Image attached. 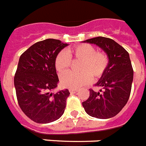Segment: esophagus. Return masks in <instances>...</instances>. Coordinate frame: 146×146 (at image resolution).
<instances>
[{
    "instance_id": "1",
    "label": "esophagus",
    "mask_w": 146,
    "mask_h": 146,
    "mask_svg": "<svg viewBox=\"0 0 146 146\" xmlns=\"http://www.w3.org/2000/svg\"><path fill=\"white\" fill-rule=\"evenodd\" d=\"M78 91V90H77V89H70V90H69V92H70L71 93H76Z\"/></svg>"
}]
</instances>
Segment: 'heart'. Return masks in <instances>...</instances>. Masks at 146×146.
<instances>
[{"label": "heart", "instance_id": "heart-1", "mask_svg": "<svg viewBox=\"0 0 146 146\" xmlns=\"http://www.w3.org/2000/svg\"><path fill=\"white\" fill-rule=\"evenodd\" d=\"M74 61H80L78 66L80 73L68 72L62 75L60 80L64 87L76 89L87 85L93 79H98L104 74L109 63L107 54L96 51L92 45L80 44L69 48L67 52L61 50L54 60V66L58 74H62L68 70Z\"/></svg>", "mask_w": 146, "mask_h": 146}]
</instances>
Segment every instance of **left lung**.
<instances>
[{
    "label": "left lung",
    "instance_id": "obj_1",
    "mask_svg": "<svg viewBox=\"0 0 146 146\" xmlns=\"http://www.w3.org/2000/svg\"><path fill=\"white\" fill-rule=\"evenodd\" d=\"M84 42L95 44L107 54L108 68L96 86L104 90H90V97L82 103L88 115L97 119H110L117 115L129 99L133 70L127 50L110 38L98 36Z\"/></svg>",
    "mask_w": 146,
    "mask_h": 146
}]
</instances>
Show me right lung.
Listing matches in <instances>:
<instances>
[{
    "label": "right lung",
    "mask_w": 146,
    "mask_h": 146,
    "mask_svg": "<svg viewBox=\"0 0 146 146\" xmlns=\"http://www.w3.org/2000/svg\"><path fill=\"white\" fill-rule=\"evenodd\" d=\"M67 45L58 39L47 38L33 44L19 58L14 78L17 100L24 113L35 122L50 123L64 113L70 92L51 91L59 82L54 60Z\"/></svg>",
    "instance_id": "1"
}]
</instances>
